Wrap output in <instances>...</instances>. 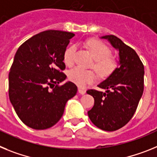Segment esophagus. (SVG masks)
I'll use <instances>...</instances> for the list:
<instances>
[{
	"mask_svg": "<svg viewBox=\"0 0 157 157\" xmlns=\"http://www.w3.org/2000/svg\"><path fill=\"white\" fill-rule=\"evenodd\" d=\"M78 92H79V93L81 94V95H84V94H85V92H86V91H85L84 88H78Z\"/></svg>",
	"mask_w": 157,
	"mask_h": 157,
	"instance_id": "esophagus-1",
	"label": "esophagus"
}]
</instances>
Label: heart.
I'll return each mask as SVG.
<instances>
[{
  "mask_svg": "<svg viewBox=\"0 0 157 157\" xmlns=\"http://www.w3.org/2000/svg\"><path fill=\"white\" fill-rule=\"evenodd\" d=\"M87 46L95 59L93 68L102 77H108L115 70L118 65L117 60L110 55L111 51L104 43L100 41L90 40L87 43ZM77 46L75 45L69 46L64 53V62L68 66H72L74 63L75 54ZM69 80L79 87L87 86L96 80L97 76L92 70L74 67L68 73Z\"/></svg>",
  "mask_w": 157,
  "mask_h": 157,
  "instance_id": "obj_1",
  "label": "heart"
}]
</instances>
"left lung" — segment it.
I'll return each mask as SVG.
<instances>
[{"mask_svg": "<svg viewBox=\"0 0 157 157\" xmlns=\"http://www.w3.org/2000/svg\"><path fill=\"white\" fill-rule=\"evenodd\" d=\"M118 52V67L98 85L105 92L88 90L94 106L88 111L92 123L106 131L122 128L131 119L144 91V65L135 50L113 35L101 36Z\"/></svg>", "mask_w": 157, "mask_h": 157, "instance_id": "1", "label": "left lung"}]
</instances>
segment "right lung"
<instances>
[{
	"mask_svg": "<svg viewBox=\"0 0 157 157\" xmlns=\"http://www.w3.org/2000/svg\"><path fill=\"white\" fill-rule=\"evenodd\" d=\"M74 34L49 30L34 35L16 51L9 75V99L26 126L52 127L61 119L65 104L77 92L61 70L64 53Z\"/></svg>",
	"mask_w": 157,
	"mask_h": 157,
	"instance_id": "right-lung-1",
	"label": "right lung"
}]
</instances>
